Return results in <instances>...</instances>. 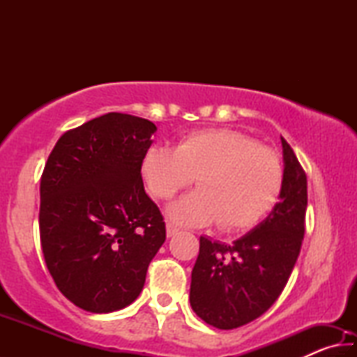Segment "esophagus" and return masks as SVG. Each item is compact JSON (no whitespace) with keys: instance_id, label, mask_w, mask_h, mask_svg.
<instances>
[{"instance_id":"34e87169","label":"esophagus","mask_w":357,"mask_h":357,"mask_svg":"<svg viewBox=\"0 0 357 357\" xmlns=\"http://www.w3.org/2000/svg\"><path fill=\"white\" fill-rule=\"evenodd\" d=\"M178 233H179V228L174 225V223L167 222V236L172 238V236H174V234H178Z\"/></svg>"}]
</instances>
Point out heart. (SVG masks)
I'll return each mask as SVG.
<instances>
[{"label": "heart", "instance_id": "b5f03b06", "mask_svg": "<svg viewBox=\"0 0 357 357\" xmlns=\"http://www.w3.org/2000/svg\"><path fill=\"white\" fill-rule=\"evenodd\" d=\"M151 195L168 200L197 178L200 189L172 204L179 222L223 229L253 227L279 197L283 168L279 154L231 129L193 132L174 149L153 146L142 165Z\"/></svg>", "mask_w": 357, "mask_h": 357}]
</instances>
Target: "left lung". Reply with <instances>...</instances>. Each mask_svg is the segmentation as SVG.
Returning <instances> with one entry per match:
<instances>
[{
  "label": "left lung",
  "mask_w": 357,
  "mask_h": 357,
  "mask_svg": "<svg viewBox=\"0 0 357 357\" xmlns=\"http://www.w3.org/2000/svg\"><path fill=\"white\" fill-rule=\"evenodd\" d=\"M282 146L285 170L280 202L271 214L229 245L200 238L190 305L217 329H236L261 317L283 291L299 257L305 231L307 176L285 138Z\"/></svg>",
  "instance_id": "left-lung-1"
}]
</instances>
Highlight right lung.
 <instances>
[{
    "label": "right lung",
    "instance_id": "add662e5",
    "mask_svg": "<svg viewBox=\"0 0 357 357\" xmlns=\"http://www.w3.org/2000/svg\"><path fill=\"white\" fill-rule=\"evenodd\" d=\"M155 130L148 119L112 112L64 132L47 159L42 253L59 291L86 312L132 304L167 238L142 179Z\"/></svg>",
    "mask_w": 357,
    "mask_h": 357
}]
</instances>
